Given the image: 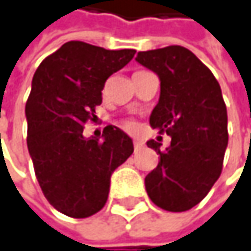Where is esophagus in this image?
<instances>
[{
    "mask_svg": "<svg viewBox=\"0 0 251 251\" xmlns=\"http://www.w3.org/2000/svg\"><path fill=\"white\" fill-rule=\"evenodd\" d=\"M133 147H135V151H139V149L144 147V142L139 141V139H135V141H133Z\"/></svg>",
    "mask_w": 251,
    "mask_h": 251,
    "instance_id": "34e87169",
    "label": "esophagus"
}]
</instances>
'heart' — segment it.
Segmentation results:
<instances>
[{"label": "heart", "instance_id": "heart-1", "mask_svg": "<svg viewBox=\"0 0 251 251\" xmlns=\"http://www.w3.org/2000/svg\"><path fill=\"white\" fill-rule=\"evenodd\" d=\"M127 126H130V125H127Z\"/></svg>", "mask_w": 251, "mask_h": 251}]
</instances>
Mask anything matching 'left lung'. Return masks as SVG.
<instances>
[{"label":"left lung","mask_w":251,"mask_h":251,"mask_svg":"<svg viewBox=\"0 0 251 251\" xmlns=\"http://www.w3.org/2000/svg\"><path fill=\"white\" fill-rule=\"evenodd\" d=\"M135 60L159 77V100L149 124L171 136L165 151L153 139L147 142L161 158L145 176L147 193L162 210L187 211L208 194L223 168L228 132L220 84L181 46L139 51Z\"/></svg>","instance_id":"left-lung-1"}]
</instances>
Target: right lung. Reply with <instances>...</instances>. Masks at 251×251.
Segmentation results:
<instances>
[{"mask_svg":"<svg viewBox=\"0 0 251 251\" xmlns=\"http://www.w3.org/2000/svg\"><path fill=\"white\" fill-rule=\"evenodd\" d=\"M135 53L69 41L35 70L25 104L27 147L44 197L66 216L100 211L112 174L133 152L122 129L107 125L102 138H84L83 125L95 119L104 81Z\"/></svg>","mask_w":251,"mask_h":251,"instance_id":"add662e5","label":"right lung"}]
</instances>
